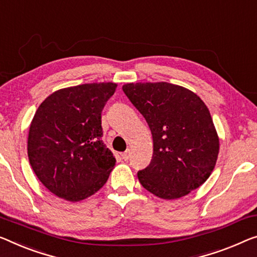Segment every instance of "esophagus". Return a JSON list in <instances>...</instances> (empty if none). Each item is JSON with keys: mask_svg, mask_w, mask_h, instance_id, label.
<instances>
[{"mask_svg": "<svg viewBox=\"0 0 257 257\" xmlns=\"http://www.w3.org/2000/svg\"><path fill=\"white\" fill-rule=\"evenodd\" d=\"M122 159H124V160H128L129 159V157H130V150L128 149V150H125L123 153H122Z\"/></svg>", "mask_w": 257, "mask_h": 257, "instance_id": "34e87169", "label": "esophagus"}]
</instances>
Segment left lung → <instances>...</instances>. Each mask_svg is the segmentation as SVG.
<instances>
[{
	"label": "left lung",
	"instance_id": "8db88e82",
	"mask_svg": "<svg viewBox=\"0 0 257 257\" xmlns=\"http://www.w3.org/2000/svg\"><path fill=\"white\" fill-rule=\"evenodd\" d=\"M122 90L152 134V160L137 173L141 185L164 200L197 189L212 173L219 152V139L202 99L166 82L129 83Z\"/></svg>",
	"mask_w": 257,
	"mask_h": 257
}]
</instances>
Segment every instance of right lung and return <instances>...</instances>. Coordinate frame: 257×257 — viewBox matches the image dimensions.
<instances>
[{"label": "right lung", "mask_w": 257, "mask_h": 257, "mask_svg": "<svg viewBox=\"0 0 257 257\" xmlns=\"http://www.w3.org/2000/svg\"><path fill=\"white\" fill-rule=\"evenodd\" d=\"M115 83L67 87L41 102L30 125L28 156L41 183L77 202L105 185L115 157L102 142L101 112Z\"/></svg>", "instance_id": "add662e5"}]
</instances>
